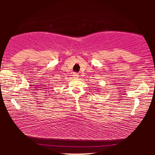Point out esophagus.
I'll return each instance as SVG.
<instances>
[{
	"mask_svg": "<svg viewBox=\"0 0 155 155\" xmlns=\"http://www.w3.org/2000/svg\"><path fill=\"white\" fill-rule=\"evenodd\" d=\"M73 78H78V76H79V75H78V74H77V73H74V74H73Z\"/></svg>",
	"mask_w": 155,
	"mask_h": 155,
	"instance_id": "obj_1",
	"label": "esophagus"
}]
</instances>
